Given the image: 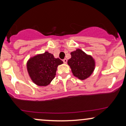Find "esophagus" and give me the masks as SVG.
<instances>
[{
	"label": "esophagus",
	"instance_id": "34e87169",
	"mask_svg": "<svg viewBox=\"0 0 126 126\" xmlns=\"http://www.w3.org/2000/svg\"><path fill=\"white\" fill-rule=\"evenodd\" d=\"M63 62H64V63H65V64H66V63H67V60L66 59H64L63 60Z\"/></svg>",
	"mask_w": 126,
	"mask_h": 126
}]
</instances>
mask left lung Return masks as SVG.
I'll use <instances>...</instances> for the list:
<instances>
[{
	"label": "left lung",
	"instance_id": "obj_1",
	"mask_svg": "<svg viewBox=\"0 0 126 126\" xmlns=\"http://www.w3.org/2000/svg\"><path fill=\"white\" fill-rule=\"evenodd\" d=\"M71 58L67 61L72 73L80 80H85L92 75L95 67V61L91 55L80 49L70 53Z\"/></svg>",
	"mask_w": 126,
	"mask_h": 126
}]
</instances>
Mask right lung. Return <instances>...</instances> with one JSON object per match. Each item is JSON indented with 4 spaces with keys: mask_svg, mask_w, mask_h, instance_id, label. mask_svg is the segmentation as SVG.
Wrapping results in <instances>:
<instances>
[{
    "mask_svg": "<svg viewBox=\"0 0 126 126\" xmlns=\"http://www.w3.org/2000/svg\"><path fill=\"white\" fill-rule=\"evenodd\" d=\"M48 51L33 56L27 61V68L32 81L40 86H47L55 78L57 66L63 64Z\"/></svg>",
    "mask_w": 126,
    "mask_h": 126,
    "instance_id": "1",
    "label": "right lung"
}]
</instances>
